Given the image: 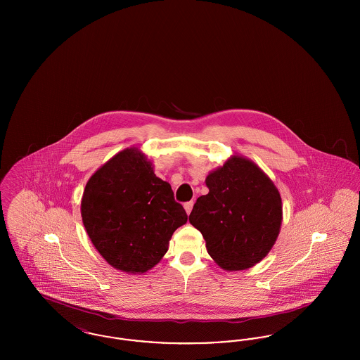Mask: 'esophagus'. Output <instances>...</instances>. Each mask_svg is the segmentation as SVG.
Returning a JSON list of instances; mask_svg holds the SVG:
<instances>
[{
    "instance_id": "esophagus-1",
    "label": "esophagus",
    "mask_w": 360,
    "mask_h": 360,
    "mask_svg": "<svg viewBox=\"0 0 360 360\" xmlns=\"http://www.w3.org/2000/svg\"><path fill=\"white\" fill-rule=\"evenodd\" d=\"M193 205H194V202L193 201H190V202H186L184 207H185V210H186V213L190 214V212H191V209H193Z\"/></svg>"
}]
</instances>
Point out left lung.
Returning <instances> with one entry per match:
<instances>
[{"instance_id":"left-lung-1","label":"left lung","mask_w":360,"mask_h":360,"mask_svg":"<svg viewBox=\"0 0 360 360\" xmlns=\"http://www.w3.org/2000/svg\"><path fill=\"white\" fill-rule=\"evenodd\" d=\"M209 193L188 216L207 254L225 271H241L267 257L282 225V200L270 176L251 159L232 155L209 172Z\"/></svg>"}]
</instances>
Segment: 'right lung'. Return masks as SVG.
<instances>
[{"label":"right lung","instance_id":"right-lung-1","mask_svg":"<svg viewBox=\"0 0 360 360\" xmlns=\"http://www.w3.org/2000/svg\"><path fill=\"white\" fill-rule=\"evenodd\" d=\"M86 232L116 270L144 274L169 250L172 233L186 224L169 182L137 147L112 156L86 184L81 200Z\"/></svg>","mask_w":360,"mask_h":360}]
</instances>
